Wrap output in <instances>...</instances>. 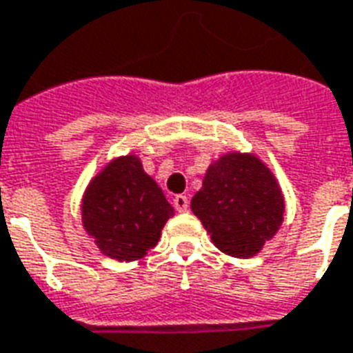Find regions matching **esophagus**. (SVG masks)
<instances>
[{"mask_svg": "<svg viewBox=\"0 0 353 353\" xmlns=\"http://www.w3.org/2000/svg\"><path fill=\"white\" fill-rule=\"evenodd\" d=\"M174 208H176V211H179V213H183V211L189 210V198L185 196V194H177V196H174Z\"/></svg>", "mask_w": 353, "mask_h": 353, "instance_id": "1", "label": "esophagus"}]
</instances>
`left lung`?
<instances>
[{"label":"left lung","instance_id":"obj_1","mask_svg":"<svg viewBox=\"0 0 353 353\" xmlns=\"http://www.w3.org/2000/svg\"><path fill=\"white\" fill-rule=\"evenodd\" d=\"M190 210L216 249L250 258L281 228L284 196L273 172L256 155L230 151L210 164Z\"/></svg>","mask_w":353,"mask_h":353}]
</instances>
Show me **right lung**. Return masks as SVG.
<instances>
[{
    "mask_svg": "<svg viewBox=\"0 0 353 353\" xmlns=\"http://www.w3.org/2000/svg\"><path fill=\"white\" fill-rule=\"evenodd\" d=\"M174 208L137 155L117 157L88 185L82 224L104 256L140 260L153 249Z\"/></svg>",
    "mask_w": 353,
    "mask_h": 353,
    "instance_id": "add662e5",
    "label": "right lung"
}]
</instances>
